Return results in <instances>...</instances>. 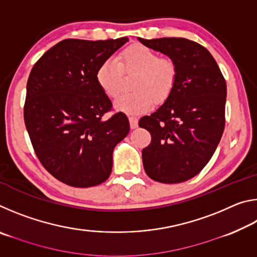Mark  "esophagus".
I'll return each instance as SVG.
<instances>
[{"label": "esophagus", "instance_id": "34e87169", "mask_svg": "<svg viewBox=\"0 0 257 257\" xmlns=\"http://www.w3.org/2000/svg\"><path fill=\"white\" fill-rule=\"evenodd\" d=\"M128 118H129V122H130V128L136 129L138 127V119L134 115H129Z\"/></svg>", "mask_w": 257, "mask_h": 257}]
</instances>
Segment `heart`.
<instances>
[{"mask_svg":"<svg viewBox=\"0 0 257 257\" xmlns=\"http://www.w3.org/2000/svg\"><path fill=\"white\" fill-rule=\"evenodd\" d=\"M133 73H137L133 82L135 92L115 101V107L128 114H141L150 111L154 102L167 101L177 85L175 61L169 56H160L158 52L142 44L130 45L115 60L104 61L96 71V81L106 96L115 98L122 89L123 75Z\"/></svg>","mask_w":257,"mask_h":257,"instance_id":"1","label":"heart"}]
</instances>
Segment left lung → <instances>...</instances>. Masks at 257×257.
<instances>
[{"label":"left lung","mask_w":257,"mask_h":257,"mask_svg":"<svg viewBox=\"0 0 257 257\" xmlns=\"http://www.w3.org/2000/svg\"><path fill=\"white\" fill-rule=\"evenodd\" d=\"M138 40L177 63L170 97L138 124L152 137L142 152L146 175L162 184H179L198 175L219 145L227 85L214 58L198 43L181 37Z\"/></svg>","instance_id":"obj_1"}]
</instances>
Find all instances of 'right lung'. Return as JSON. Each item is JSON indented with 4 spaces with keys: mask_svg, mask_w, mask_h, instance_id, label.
I'll list each match as a JSON object with an SVG mask.
<instances>
[{
    "mask_svg": "<svg viewBox=\"0 0 257 257\" xmlns=\"http://www.w3.org/2000/svg\"><path fill=\"white\" fill-rule=\"evenodd\" d=\"M128 37L69 38L45 52L27 81L24 119L38 160L63 184L87 188L111 175L112 153L129 133L122 112L104 119L112 103L96 81L98 67Z\"/></svg>",
    "mask_w": 257,
    "mask_h": 257,
    "instance_id": "right-lung-1",
    "label": "right lung"
}]
</instances>
